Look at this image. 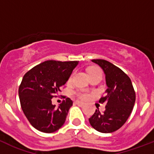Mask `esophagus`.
Instances as JSON below:
<instances>
[{"mask_svg":"<svg viewBox=\"0 0 154 154\" xmlns=\"http://www.w3.org/2000/svg\"><path fill=\"white\" fill-rule=\"evenodd\" d=\"M75 103L76 105H78L79 106H84L83 103H82V102H80V101H78V100L75 102Z\"/></svg>","mask_w":154,"mask_h":154,"instance_id":"obj_1","label":"esophagus"}]
</instances>
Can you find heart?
Wrapping results in <instances>:
<instances>
[{
	"label": "heart",
	"instance_id": "b5f03b06",
	"mask_svg": "<svg viewBox=\"0 0 154 154\" xmlns=\"http://www.w3.org/2000/svg\"><path fill=\"white\" fill-rule=\"evenodd\" d=\"M92 72H100V70L98 69H91L90 73ZM75 95L78 96V98H79V99H83V100H86V99H89V96H90V95H89V93L88 92V91L84 90V89H80V90L76 91Z\"/></svg>",
	"mask_w": 154,
	"mask_h": 154
}]
</instances>
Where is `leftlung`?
Wrapping results in <instances>:
<instances>
[{
	"instance_id": "8db88e82",
	"label": "left lung",
	"mask_w": 154,
	"mask_h": 154,
	"mask_svg": "<svg viewBox=\"0 0 154 154\" xmlns=\"http://www.w3.org/2000/svg\"><path fill=\"white\" fill-rule=\"evenodd\" d=\"M104 71L108 86L106 96L99 103L106 104V109H99L89 119L91 126L103 133H112L123 126L133 110L136 93L130 77L119 67L103 59H92Z\"/></svg>"
}]
</instances>
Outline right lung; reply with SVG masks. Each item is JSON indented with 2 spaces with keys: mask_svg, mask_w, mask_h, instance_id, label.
Here are the masks:
<instances>
[{
  "mask_svg": "<svg viewBox=\"0 0 154 154\" xmlns=\"http://www.w3.org/2000/svg\"><path fill=\"white\" fill-rule=\"evenodd\" d=\"M77 61L48 60L24 74L18 89L21 106L29 123L43 133H53L65 123L72 101L66 98L58 107L51 99L64 86L78 65Z\"/></svg>",
  "mask_w": 154,
  "mask_h": 154,
  "instance_id": "right-lung-1",
  "label": "right lung"
}]
</instances>
